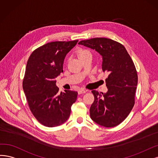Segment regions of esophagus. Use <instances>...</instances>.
I'll return each mask as SVG.
<instances>
[{
  "label": "esophagus",
  "instance_id": "34e87169",
  "mask_svg": "<svg viewBox=\"0 0 158 158\" xmlns=\"http://www.w3.org/2000/svg\"><path fill=\"white\" fill-rule=\"evenodd\" d=\"M86 90L84 89H80L79 90H78V93L80 94H83V93H85L86 92Z\"/></svg>",
  "mask_w": 158,
  "mask_h": 158
}]
</instances>
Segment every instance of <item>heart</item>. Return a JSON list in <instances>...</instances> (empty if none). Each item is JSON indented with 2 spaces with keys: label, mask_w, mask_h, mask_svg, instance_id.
Listing matches in <instances>:
<instances>
[{
  "label": "heart",
  "mask_w": 158,
  "mask_h": 158,
  "mask_svg": "<svg viewBox=\"0 0 158 158\" xmlns=\"http://www.w3.org/2000/svg\"><path fill=\"white\" fill-rule=\"evenodd\" d=\"M90 54L89 51H88V50H80L79 52H78V56L79 58L83 56L84 55H86V54Z\"/></svg>",
  "instance_id": "b5f03b06"
}]
</instances>
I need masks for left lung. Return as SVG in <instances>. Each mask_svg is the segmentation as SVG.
I'll return each instance as SVG.
<instances>
[{"label":"left lung","mask_w":158,"mask_h":158,"mask_svg":"<svg viewBox=\"0 0 158 158\" xmlns=\"http://www.w3.org/2000/svg\"><path fill=\"white\" fill-rule=\"evenodd\" d=\"M78 44L98 52L102 57L103 72L109 73L106 79L108 92L92 91L94 101L90 108V118L105 127L118 125L135 104L138 76L133 60L123 45L110 39L93 38Z\"/></svg>","instance_id":"left-lung-1"}]
</instances>
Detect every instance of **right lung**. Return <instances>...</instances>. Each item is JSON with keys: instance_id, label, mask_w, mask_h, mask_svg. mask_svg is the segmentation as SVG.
Returning a JSON list of instances; mask_svg holds the SVG:
<instances>
[{"instance_id": "obj_1", "label": "right lung", "mask_w": 158, "mask_h": 158, "mask_svg": "<svg viewBox=\"0 0 158 158\" xmlns=\"http://www.w3.org/2000/svg\"><path fill=\"white\" fill-rule=\"evenodd\" d=\"M77 42L47 43L35 49L27 60L23 89L33 115L46 127H57L67 121L77 100L75 91L60 93L55 79L63 72L65 56Z\"/></svg>"}]
</instances>
